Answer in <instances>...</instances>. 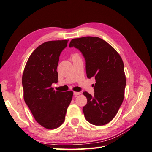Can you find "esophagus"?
<instances>
[{
	"label": "esophagus",
	"mask_w": 152,
	"mask_h": 152,
	"mask_svg": "<svg viewBox=\"0 0 152 152\" xmlns=\"http://www.w3.org/2000/svg\"><path fill=\"white\" fill-rule=\"evenodd\" d=\"M81 94V92H74V96H78V95H80Z\"/></svg>",
	"instance_id": "1"
}]
</instances>
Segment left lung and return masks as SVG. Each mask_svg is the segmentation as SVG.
Returning a JSON list of instances; mask_svg holds the SVG:
<instances>
[{"instance_id": "8db88e82", "label": "left lung", "mask_w": 152, "mask_h": 152, "mask_svg": "<svg viewBox=\"0 0 152 152\" xmlns=\"http://www.w3.org/2000/svg\"><path fill=\"white\" fill-rule=\"evenodd\" d=\"M69 47L82 52L88 78L96 80L94 96L83 92L87 98L83 107L86 120L93 125H105L115 116L124 100L126 79L122 58L111 45L98 37L74 38Z\"/></svg>"}]
</instances>
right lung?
Listing matches in <instances>:
<instances>
[{"mask_svg": "<svg viewBox=\"0 0 152 152\" xmlns=\"http://www.w3.org/2000/svg\"><path fill=\"white\" fill-rule=\"evenodd\" d=\"M68 41H48L38 46L30 56L23 72L24 102L36 121L46 129L62 125L72 98V91H55L51 86L58 82L59 57Z\"/></svg>", "mask_w": 152, "mask_h": 152, "instance_id": "right-lung-1", "label": "right lung"}]
</instances>
